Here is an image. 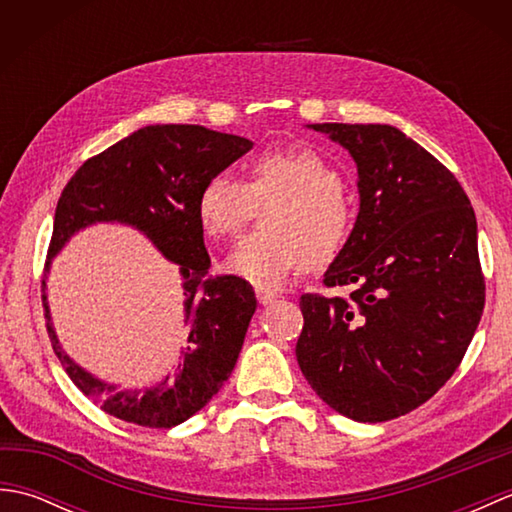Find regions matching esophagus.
Listing matches in <instances>:
<instances>
[{"instance_id": "1", "label": "esophagus", "mask_w": 512, "mask_h": 512, "mask_svg": "<svg viewBox=\"0 0 512 512\" xmlns=\"http://www.w3.org/2000/svg\"><path fill=\"white\" fill-rule=\"evenodd\" d=\"M255 292H257V301L262 303V306H270V303H275L279 299V295H277V292H273V290L257 288Z\"/></svg>"}]
</instances>
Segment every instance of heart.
Masks as SVG:
<instances>
[{"mask_svg":"<svg viewBox=\"0 0 512 512\" xmlns=\"http://www.w3.org/2000/svg\"><path fill=\"white\" fill-rule=\"evenodd\" d=\"M246 184L215 173L195 200L200 226L215 239L235 237L268 206L264 226L226 259L231 275L259 288H279L312 266L334 262L352 233L354 209L339 171L308 145L270 147L244 165Z\"/></svg>","mask_w":512,"mask_h":512,"instance_id":"obj_1","label":"heart"}]
</instances>
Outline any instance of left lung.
Here are the masks:
<instances>
[{
    "label": "left lung",
    "mask_w": 512,
    "mask_h": 512,
    "mask_svg": "<svg viewBox=\"0 0 512 512\" xmlns=\"http://www.w3.org/2000/svg\"><path fill=\"white\" fill-rule=\"evenodd\" d=\"M350 151L358 215L325 270L345 297L303 295L297 361L358 422L420 407L462 363L484 310L473 206L453 173L391 125H308Z\"/></svg>",
    "instance_id": "8db88e82"
}]
</instances>
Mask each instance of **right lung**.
Instances as JSON below:
<instances>
[{
    "instance_id": "right-lung-1",
    "label": "right lung",
    "mask_w": 512,
    "mask_h": 512,
    "mask_svg": "<svg viewBox=\"0 0 512 512\" xmlns=\"http://www.w3.org/2000/svg\"><path fill=\"white\" fill-rule=\"evenodd\" d=\"M250 149L248 138L202 125H147L85 160L65 184L54 211L46 275L74 233L99 222H118L143 233L178 266L182 279L187 347L180 352L176 372L149 389L116 387L65 354L54 332L43 279L52 350L72 383L110 416L149 429H171L198 413L231 376L257 299L244 279L209 277L211 257L195 200L206 180Z\"/></svg>"
}]
</instances>
